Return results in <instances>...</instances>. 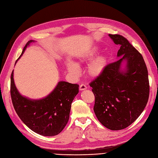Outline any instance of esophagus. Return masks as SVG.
<instances>
[{"label":"esophagus","mask_w":158,"mask_h":158,"mask_svg":"<svg viewBox=\"0 0 158 158\" xmlns=\"http://www.w3.org/2000/svg\"><path fill=\"white\" fill-rule=\"evenodd\" d=\"M86 89H87V86L84 84H81L79 86V90H86Z\"/></svg>","instance_id":"obj_1"}]
</instances>
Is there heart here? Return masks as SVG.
Wrapping results in <instances>:
<instances>
[{
	"label": "heart",
	"instance_id": "heart-1",
	"mask_svg": "<svg viewBox=\"0 0 158 158\" xmlns=\"http://www.w3.org/2000/svg\"><path fill=\"white\" fill-rule=\"evenodd\" d=\"M98 52V49L97 48H92L84 54L81 55L77 58L76 64L72 62H68L66 64V67L68 72L75 76L79 75V68L77 66H79L81 64L85 63L87 61L92 60L94 58ZM107 64V56L102 55L97 57L93 60L87 66L86 73L90 77L96 78L100 76L106 69Z\"/></svg>",
	"mask_w": 158,
	"mask_h": 158
}]
</instances>
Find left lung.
Segmentation results:
<instances>
[{
	"instance_id": "1",
	"label": "left lung",
	"mask_w": 158,
	"mask_h": 158,
	"mask_svg": "<svg viewBox=\"0 0 158 158\" xmlns=\"http://www.w3.org/2000/svg\"><path fill=\"white\" fill-rule=\"evenodd\" d=\"M120 45V59L107 64L104 72L89 84L95 96L94 111L100 123L110 130L131 125L147 106L150 92L148 69L142 55L120 34H109ZM126 60L127 70H120Z\"/></svg>"
}]
</instances>
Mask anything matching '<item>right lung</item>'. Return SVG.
Segmentation results:
<instances>
[{
  "mask_svg": "<svg viewBox=\"0 0 158 158\" xmlns=\"http://www.w3.org/2000/svg\"><path fill=\"white\" fill-rule=\"evenodd\" d=\"M32 42L30 40L27 43L19 58ZM13 72L11 74L10 94L14 109L20 119L32 131L41 135L51 137L60 133L68 122L72 103L79 92V85L60 81L45 98L32 100L22 96L17 91Z\"/></svg>",
  "mask_w": 158,
  "mask_h": 158,
  "instance_id": "add662e5",
  "label": "right lung"
}]
</instances>
